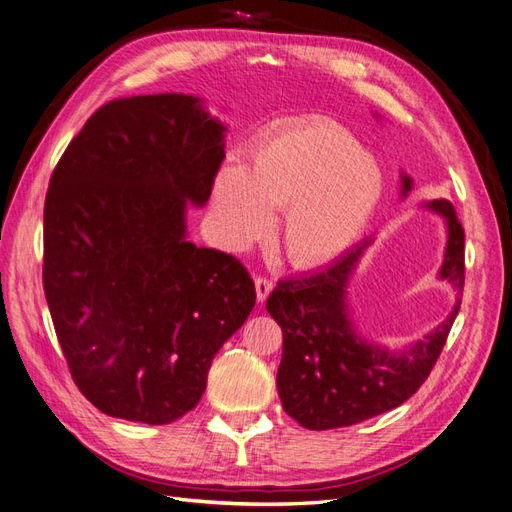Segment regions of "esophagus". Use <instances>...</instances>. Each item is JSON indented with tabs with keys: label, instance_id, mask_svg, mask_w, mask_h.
<instances>
[{
	"label": "esophagus",
	"instance_id": "1",
	"mask_svg": "<svg viewBox=\"0 0 512 512\" xmlns=\"http://www.w3.org/2000/svg\"><path fill=\"white\" fill-rule=\"evenodd\" d=\"M272 287H274V282L270 280V278H266V276H257L255 278V289H257V301H266L268 299V295H270V291H272Z\"/></svg>",
	"mask_w": 512,
	"mask_h": 512
}]
</instances>
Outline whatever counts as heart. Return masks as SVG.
Here are the masks:
<instances>
[{
    "instance_id": "heart-1",
    "label": "heart",
    "mask_w": 512,
    "mask_h": 512,
    "mask_svg": "<svg viewBox=\"0 0 512 512\" xmlns=\"http://www.w3.org/2000/svg\"><path fill=\"white\" fill-rule=\"evenodd\" d=\"M382 175L346 128L308 118L272 128L240 162H225L213 183L223 234L246 244L266 234L272 208L285 206L280 238L293 266L316 268L361 238Z\"/></svg>"
}]
</instances>
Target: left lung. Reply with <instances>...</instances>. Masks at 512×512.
<instances>
[{"label": "left lung", "mask_w": 512, "mask_h": 512, "mask_svg": "<svg viewBox=\"0 0 512 512\" xmlns=\"http://www.w3.org/2000/svg\"><path fill=\"white\" fill-rule=\"evenodd\" d=\"M411 179L403 177V194ZM445 217L449 240L441 278L464 291V227L449 200H432ZM369 240L329 268L285 278L268 297V312L282 329V361L276 386L291 418L308 430L365 422L403 405L420 390L439 361L462 299L443 323L411 348L390 354L365 344L352 329L346 285Z\"/></svg>", "instance_id": "obj_1"}]
</instances>
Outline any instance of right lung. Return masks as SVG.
I'll use <instances>...</instances> for the list:
<instances>
[{
  "mask_svg": "<svg viewBox=\"0 0 512 512\" xmlns=\"http://www.w3.org/2000/svg\"><path fill=\"white\" fill-rule=\"evenodd\" d=\"M223 130L185 94L113 99L52 170L44 293L75 386L113 418L192 411L255 306L240 259L185 240V202L211 196Z\"/></svg>",
  "mask_w": 512,
  "mask_h": 512,
  "instance_id": "obj_1",
  "label": "right lung"
}]
</instances>
